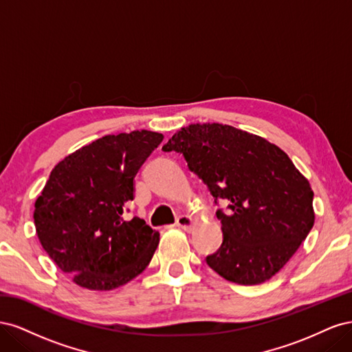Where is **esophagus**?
<instances>
[{"mask_svg":"<svg viewBox=\"0 0 352 352\" xmlns=\"http://www.w3.org/2000/svg\"><path fill=\"white\" fill-rule=\"evenodd\" d=\"M192 225H194V219L190 216H186V214L179 216L177 220H176V226L180 228V229H184V230H190Z\"/></svg>","mask_w":352,"mask_h":352,"instance_id":"obj_1","label":"esophagus"}]
</instances>
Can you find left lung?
I'll use <instances>...</instances> for the list:
<instances>
[{
    "label": "left lung",
    "mask_w": 352,
    "mask_h": 352,
    "mask_svg": "<svg viewBox=\"0 0 352 352\" xmlns=\"http://www.w3.org/2000/svg\"><path fill=\"white\" fill-rule=\"evenodd\" d=\"M164 151L184 154L216 199L223 243L207 257L221 278L238 285L270 280L292 258L314 225L313 189L278 145L229 124L194 123L177 131Z\"/></svg>",
    "instance_id": "obj_1"
}]
</instances>
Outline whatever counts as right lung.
<instances>
[{
  "label": "right lung",
  "instance_id": "obj_1",
  "mask_svg": "<svg viewBox=\"0 0 352 352\" xmlns=\"http://www.w3.org/2000/svg\"><path fill=\"white\" fill-rule=\"evenodd\" d=\"M151 131L105 135L65 157L35 201L36 235L61 272L91 291H111L150 264L160 233L124 220L133 179L162 144Z\"/></svg>",
  "mask_w": 352,
  "mask_h": 352
}]
</instances>
